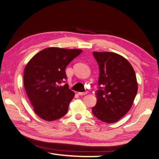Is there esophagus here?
Instances as JSON below:
<instances>
[{
	"label": "esophagus",
	"mask_w": 159,
	"mask_h": 159,
	"mask_svg": "<svg viewBox=\"0 0 159 159\" xmlns=\"http://www.w3.org/2000/svg\"><path fill=\"white\" fill-rule=\"evenodd\" d=\"M88 94V92H78V94L80 95V96H83V95H85V94Z\"/></svg>",
	"instance_id": "34e87169"
}]
</instances>
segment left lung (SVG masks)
<instances>
[{
    "mask_svg": "<svg viewBox=\"0 0 159 159\" xmlns=\"http://www.w3.org/2000/svg\"><path fill=\"white\" fill-rule=\"evenodd\" d=\"M93 55L99 67V87L92 113L103 122H116L131 109L136 96L135 73L128 60L119 54L93 52Z\"/></svg>",
    "mask_w": 159,
    "mask_h": 159,
    "instance_id": "left-lung-1",
    "label": "left lung"
}]
</instances>
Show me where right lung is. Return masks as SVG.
<instances>
[{
  "mask_svg": "<svg viewBox=\"0 0 159 159\" xmlns=\"http://www.w3.org/2000/svg\"><path fill=\"white\" fill-rule=\"evenodd\" d=\"M81 52L47 48L34 55L25 67V90L34 112L42 120L51 122L67 114L75 94L67 83L60 85L67 79L66 67Z\"/></svg>",
  "mask_w": 159,
  "mask_h": 159,
  "instance_id": "add662e5",
  "label": "right lung"
}]
</instances>
